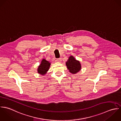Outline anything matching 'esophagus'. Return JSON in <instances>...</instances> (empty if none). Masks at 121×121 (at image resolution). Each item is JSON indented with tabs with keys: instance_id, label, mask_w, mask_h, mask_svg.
I'll use <instances>...</instances> for the list:
<instances>
[{
	"instance_id": "34e87169",
	"label": "esophagus",
	"mask_w": 121,
	"mask_h": 121,
	"mask_svg": "<svg viewBox=\"0 0 121 121\" xmlns=\"http://www.w3.org/2000/svg\"><path fill=\"white\" fill-rule=\"evenodd\" d=\"M56 61L58 62H59V63H61V61H62V59L61 58H57Z\"/></svg>"
}]
</instances>
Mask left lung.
Here are the masks:
<instances>
[{"mask_svg": "<svg viewBox=\"0 0 121 121\" xmlns=\"http://www.w3.org/2000/svg\"><path fill=\"white\" fill-rule=\"evenodd\" d=\"M66 65L69 72L72 74L78 73L81 68L80 62L76 60L72 56L69 57L68 60L66 62Z\"/></svg>", "mask_w": 121, "mask_h": 121, "instance_id": "8db88e82", "label": "left lung"}]
</instances>
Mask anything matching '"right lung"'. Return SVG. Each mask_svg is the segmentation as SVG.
<instances>
[{
	"label": "right lung",
	"instance_id": "obj_1",
	"mask_svg": "<svg viewBox=\"0 0 121 121\" xmlns=\"http://www.w3.org/2000/svg\"><path fill=\"white\" fill-rule=\"evenodd\" d=\"M50 66V63L45 59H43L41 61V64L38 66V73L41 75L45 74L48 71Z\"/></svg>",
	"mask_w": 121,
	"mask_h": 121
}]
</instances>
